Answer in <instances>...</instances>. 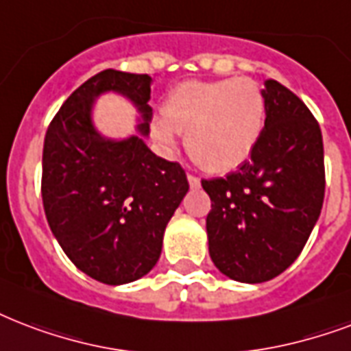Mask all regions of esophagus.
<instances>
[{
	"label": "esophagus",
	"mask_w": 351,
	"mask_h": 351,
	"mask_svg": "<svg viewBox=\"0 0 351 351\" xmlns=\"http://www.w3.org/2000/svg\"><path fill=\"white\" fill-rule=\"evenodd\" d=\"M187 182H189V186L191 187H199L200 186V180H199V176H195V175H187Z\"/></svg>",
	"instance_id": "1"
}]
</instances>
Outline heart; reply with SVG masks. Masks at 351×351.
Segmentation results:
<instances>
[{
    "label": "heart",
    "instance_id": "obj_1",
    "mask_svg": "<svg viewBox=\"0 0 351 351\" xmlns=\"http://www.w3.org/2000/svg\"><path fill=\"white\" fill-rule=\"evenodd\" d=\"M263 90L248 77L184 82L169 93L164 116L152 121V138L173 147L186 134L189 156L204 171L226 173L247 162L265 128Z\"/></svg>",
    "mask_w": 351,
    "mask_h": 351
}]
</instances>
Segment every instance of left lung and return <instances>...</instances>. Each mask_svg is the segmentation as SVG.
<instances>
[{
	"label": "left lung",
	"instance_id": "obj_1",
	"mask_svg": "<svg viewBox=\"0 0 351 351\" xmlns=\"http://www.w3.org/2000/svg\"><path fill=\"white\" fill-rule=\"evenodd\" d=\"M267 117L250 160L226 176L202 180L211 210L206 232L211 261L235 282L282 274L306 247L324 202V145L304 101L265 80Z\"/></svg>",
	"mask_w": 351,
	"mask_h": 351
}]
</instances>
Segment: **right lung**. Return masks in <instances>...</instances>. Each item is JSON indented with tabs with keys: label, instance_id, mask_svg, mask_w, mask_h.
<instances>
[{
	"label": "right lung",
	"instance_id": "1",
	"mask_svg": "<svg viewBox=\"0 0 351 351\" xmlns=\"http://www.w3.org/2000/svg\"><path fill=\"white\" fill-rule=\"evenodd\" d=\"M104 91L138 106L140 134L114 142L93 128V101ZM149 99V75L104 69L66 99L45 132L42 200L49 228L75 267L106 285L140 280L156 265L165 226L189 189L182 165L143 141Z\"/></svg>",
	"mask_w": 351,
	"mask_h": 351
}]
</instances>
